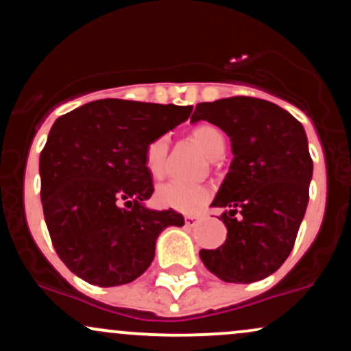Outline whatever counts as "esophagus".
I'll use <instances>...</instances> for the list:
<instances>
[{"instance_id":"esophagus-1","label":"esophagus","mask_w":351,"mask_h":351,"mask_svg":"<svg viewBox=\"0 0 351 351\" xmlns=\"http://www.w3.org/2000/svg\"><path fill=\"white\" fill-rule=\"evenodd\" d=\"M199 219H202V217H198V215H186L184 217V223H186V226H195Z\"/></svg>"}]
</instances>
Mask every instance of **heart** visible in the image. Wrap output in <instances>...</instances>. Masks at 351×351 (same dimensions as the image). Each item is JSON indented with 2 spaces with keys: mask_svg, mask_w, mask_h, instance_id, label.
I'll list each match as a JSON object with an SVG mask.
<instances>
[{
  "mask_svg": "<svg viewBox=\"0 0 351 351\" xmlns=\"http://www.w3.org/2000/svg\"><path fill=\"white\" fill-rule=\"evenodd\" d=\"M190 138L202 148L208 160L217 161L223 156L226 148L225 133L218 126L202 123L191 130ZM169 141L167 134L153 138L145 148V167L153 178H161L167 173ZM211 190L203 183H186L173 180L161 184L156 191V202L163 208L180 211V213H195L210 202Z\"/></svg>",
  "mask_w": 351,
  "mask_h": 351,
  "instance_id": "b5f03b06",
  "label": "heart"
}]
</instances>
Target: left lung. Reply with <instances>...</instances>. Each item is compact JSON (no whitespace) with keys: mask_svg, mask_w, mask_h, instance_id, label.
<instances>
[{"mask_svg":"<svg viewBox=\"0 0 351 351\" xmlns=\"http://www.w3.org/2000/svg\"><path fill=\"white\" fill-rule=\"evenodd\" d=\"M199 119L228 134L233 153L211 203L225 210L226 240L199 258L223 282L267 278L293 250L310 198L313 161L305 130L287 110L250 96L199 103L191 121Z\"/></svg>","mask_w":351,"mask_h":351,"instance_id":"obj_1","label":"left lung"}]
</instances>
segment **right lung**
<instances>
[{"label":"right lung","mask_w":351,"mask_h":351,"mask_svg":"<svg viewBox=\"0 0 351 351\" xmlns=\"http://www.w3.org/2000/svg\"><path fill=\"white\" fill-rule=\"evenodd\" d=\"M191 106L98 99L63 114L40 155L41 203L58 256L76 276L118 287L143 275L175 210H149L145 148L186 121Z\"/></svg>","instance_id":"add662e5"}]
</instances>
